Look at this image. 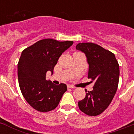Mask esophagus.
<instances>
[{
    "label": "esophagus",
    "mask_w": 134,
    "mask_h": 134,
    "mask_svg": "<svg viewBox=\"0 0 134 134\" xmlns=\"http://www.w3.org/2000/svg\"><path fill=\"white\" fill-rule=\"evenodd\" d=\"M67 88H75V86H71V85H67Z\"/></svg>",
    "instance_id": "esophagus-1"
}]
</instances>
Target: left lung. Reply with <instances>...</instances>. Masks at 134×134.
Masks as SVG:
<instances>
[{"label":"left lung","mask_w":134,"mask_h":134,"mask_svg":"<svg viewBox=\"0 0 134 134\" xmlns=\"http://www.w3.org/2000/svg\"><path fill=\"white\" fill-rule=\"evenodd\" d=\"M76 49L85 53L89 64L88 78L94 82L92 91L78 102L80 110L89 116L102 113L109 106L117 92L119 65L110 51L92 42L79 43Z\"/></svg>","instance_id":"left-lung-1"}]
</instances>
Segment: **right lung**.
Wrapping results in <instances>:
<instances>
[{
  "label": "right lung",
  "mask_w": 134,
  "mask_h": 134,
  "mask_svg": "<svg viewBox=\"0 0 134 134\" xmlns=\"http://www.w3.org/2000/svg\"><path fill=\"white\" fill-rule=\"evenodd\" d=\"M73 43L48 38L39 40L22 51L17 64L19 85L25 100L38 111L54 110L67 91L66 84L57 86L46 80V76L48 71L53 74L60 55Z\"/></svg>",
  "instance_id": "1"
}]
</instances>
